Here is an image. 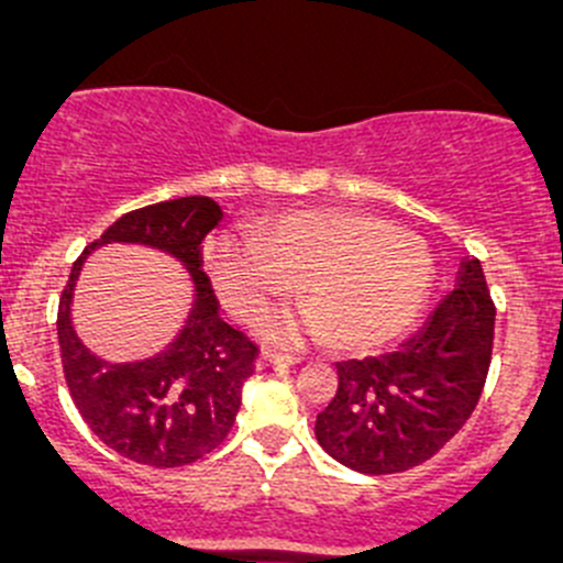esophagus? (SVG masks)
<instances>
[{
	"label": "esophagus",
	"instance_id": "34e87169",
	"mask_svg": "<svg viewBox=\"0 0 563 563\" xmlns=\"http://www.w3.org/2000/svg\"><path fill=\"white\" fill-rule=\"evenodd\" d=\"M295 364H300V355L279 353V350H265V353L257 358L260 369H271V366H295Z\"/></svg>",
	"mask_w": 563,
	"mask_h": 563
}]
</instances>
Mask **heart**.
<instances>
[{"mask_svg": "<svg viewBox=\"0 0 563 563\" xmlns=\"http://www.w3.org/2000/svg\"><path fill=\"white\" fill-rule=\"evenodd\" d=\"M216 298L252 322L303 289L309 309L268 322L276 339L331 336L344 353H375L416 322L432 260L413 235L355 210H295L252 238H216L202 252Z\"/></svg>", "mask_w": 563, "mask_h": 563, "instance_id": "b5f03b06", "label": "heart"}]
</instances>
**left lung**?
<instances>
[{
	"label": "left lung",
	"mask_w": 563,
	"mask_h": 563,
	"mask_svg": "<svg viewBox=\"0 0 563 563\" xmlns=\"http://www.w3.org/2000/svg\"><path fill=\"white\" fill-rule=\"evenodd\" d=\"M493 336L495 303L482 263L465 257L457 287L402 350L336 364V394L317 413L320 446L347 468L372 476L435 457L478 405Z\"/></svg>",
	"instance_id": "8db88e82"
}]
</instances>
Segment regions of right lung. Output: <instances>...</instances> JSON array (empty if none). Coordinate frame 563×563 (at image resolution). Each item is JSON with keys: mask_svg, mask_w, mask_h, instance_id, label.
<instances>
[{"mask_svg": "<svg viewBox=\"0 0 563 563\" xmlns=\"http://www.w3.org/2000/svg\"><path fill=\"white\" fill-rule=\"evenodd\" d=\"M221 221L210 197H180L120 216L74 263L57 311L65 383L87 427L122 457L150 468H180L213 452L235 424L241 388L260 347L219 317L202 271V241ZM103 242H139L187 265L198 295L178 339L161 354L114 365L90 354L69 322V298L86 254Z\"/></svg>", "mask_w": 563, "mask_h": 563, "instance_id": "right-lung-1", "label": "right lung"}]
</instances>
